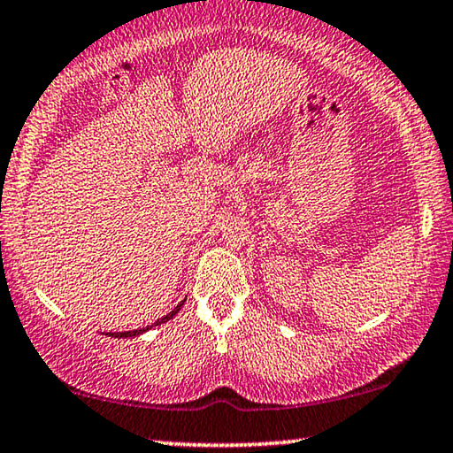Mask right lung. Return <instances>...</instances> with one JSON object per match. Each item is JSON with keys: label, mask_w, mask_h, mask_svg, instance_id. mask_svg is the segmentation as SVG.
I'll return each instance as SVG.
<instances>
[{"label": "right lung", "mask_w": 453, "mask_h": 453, "mask_svg": "<svg viewBox=\"0 0 453 453\" xmlns=\"http://www.w3.org/2000/svg\"><path fill=\"white\" fill-rule=\"evenodd\" d=\"M183 305H185V301H180V303H179V305H177V307H174L171 313H166L165 317H162V319H158L157 323H154V326H160V323H166L168 319H173V317H174V315H177V313L180 311V307H183ZM154 326H148V327H142V329H134V332H121V334H110V335H111V337H136V335H140V334H144V332H148V329H150V327H154Z\"/></svg>", "instance_id": "add662e5"}]
</instances>
